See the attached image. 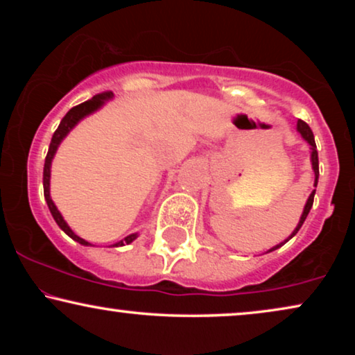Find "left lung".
Wrapping results in <instances>:
<instances>
[{"mask_svg": "<svg viewBox=\"0 0 355 355\" xmlns=\"http://www.w3.org/2000/svg\"><path fill=\"white\" fill-rule=\"evenodd\" d=\"M297 130L300 132V135H302L304 137V140H307L309 142V145H310V150H312V155H310V159H312V168H313V173H315V184L313 186L317 187V184H318V152H317V144H315V137H313V132H312V129L309 128V124L307 123H304L302 119H299L297 121ZM313 197H315V191L310 193V197L307 198V203H305V207H304V211H302V216H300V220H299V225L295 226V230L293 231V234H291L288 239H286L284 242H281V244H278V245H275L273 249H270L268 252H273V250H276V249H279L281 245H284L286 242H288L289 239H293V237L297 234V231L300 230V227H302V225H304V221H305V218H307V215H309V211H310V208H312V205H313Z\"/></svg>", "mask_w": 355, "mask_h": 355, "instance_id": "1", "label": "left lung"}]
</instances>
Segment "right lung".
Masks as SVG:
<instances>
[{
    "mask_svg": "<svg viewBox=\"0 0 355 355\" xmlns=\"http://www.w3.org/2000/svg\"><path fill=\"white\" fill-rule=\"evenodd\" d=\"M110 98H113V92H103V94L95 95L92 100H87V101H84V103L77 105V106H74V108H71L69 111H67L64 118L61 119L60 125H58V129L55 130V134H53L50 148H48V153H46V158H45V166H43V193H45V200L48 203V208H50L51 215H53V218H55V221L58 223V226H60L61 230L64 231L66 234L71 237V239L77 241L82 245H92V244H90V242L84 241V239H82V237H79L77 234H74V231H72L71 227L67 226V223L64 221V218H62L61 213L58 211L56 205H55V203H53L51 197H50V173H51L50 169H51V162H53V157H55L58 147H60V144L62 142V139H64L66 135L71 132V129L74 128V125L79 123L80 119H84L85 116H89V114L94 113V111L100 110L101 106L105 105V101L110 100ZM135 237H137V234H129L128 237H124L123 241H119V242H116V244H113V247L130 244V242H132Z\"/></svg>",
    "mask_w": 355,
    "mask_h": 355,
    "instance_id": "1",
    "label": "right lung"
}]
</instances>
